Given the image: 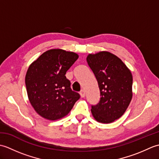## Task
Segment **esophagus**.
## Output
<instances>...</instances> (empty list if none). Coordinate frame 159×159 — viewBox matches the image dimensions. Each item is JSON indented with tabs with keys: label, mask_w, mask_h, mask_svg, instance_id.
Returning <instances> with one entry per match:
<instances>
[{
	"label": "esophagus",
	"mask_w": 159,
	"mask_h": 159,
	"mask_svg": "<svg viewBox=\"0 0 159 159\" xmlns=\"http://www.w3.org/2000/svg\"><path fill=\"white\" fill-rule=\"evenodd\" d=\"M80 97H81V98H85V91H84L83 89L81 90V92H80Z\"/></svg>",
	"instance_id": "1"
}]
</instances>
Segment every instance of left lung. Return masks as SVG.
<instances>
[{
  "mask_svg": "<svg viewBox=\"0 0 159 159\" xmlns=\"http://www.w3.org/2000/svg\"><path fill=\"white\" fill-rule=\"evenodd\" d=\"M86 59L100 92L99 103L92 107V116L98 122L112 123L123 116L133 98V75L126 64L110 52L89 54Z\"/></svg>",
  "mask_w": 159,
  "mask_h": 159,
  "instance_id": "1",
  "label": "left lung"
}]
</instances>
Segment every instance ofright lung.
Masks as SVG:
<instances>
[{"mask_svg": "<svg viewBox=\"0 0 159 159\" xmlns=\"http://www.w3.org/2000/svg\"><path fill=\"white\" fill-rule=\"evenodd\" d=\"M78 58L74 52L50 49L29 66L25 76L26 92L30 103L41 117L52 121L61 119L80 98L66 77Z\"/></svg>", "mask_w": 159, "mask_h": 159, "instance_id": "right-lung-1", "label": "right lung"}]
</instances>
